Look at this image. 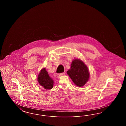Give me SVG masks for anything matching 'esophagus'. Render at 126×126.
I'll return each mask as SVG.
<instances>
[{
	"instance_id": "esophagus-1",
	"label": "esophagus",
	"mask_w": 126,
	"mask_h": 126,
	"mask_svg": "<svg viewBox=\"0 0 126 126\" xmlns=\"http://www.w3.org/2000/svg\"><path fill=\"white\" fill-rule=\"evenodd\" d=\"M63 75H65V73H60V74H57V76L58 78H60L61 76H63Z\"/></svg>"
}]
</instances>
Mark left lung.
Wrapping results in <instances>:
<instances>
[{"instance_id": "8db88e82", "label": "left lung", "mask_w": 126, "mask_h": 126, "mask_svg": "<svg viewBox=\"0 0 126 126\" xmlns=\"http://www.w3.org/2000/svg\"><path fill=\"white\" fill-rule=\"evenodd\" d=\"M67 74L74 83L79 87L83 86L90 77L87 66L79 59L73 60L70 69L67 71Z\"/></svg>"}]
</instances>
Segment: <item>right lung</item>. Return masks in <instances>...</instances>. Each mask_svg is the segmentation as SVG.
Listing matches in <instances>:
<instances>
[{"label":"right lung","instance_id":"right-lung-1","mask_svg":"<svg viewBox=\"0 0 126 126\" xmlns=\"http://www.w3.org/2000/svg\"><path fill=\"white\" fill-rule=\"evenodd\" d=\"M37 80L40 85L46 90L51 89L53 87L54 81L49 77L45 68H42L41 70Z\"/></svg>","mask_w":126,"mask_h":126}]
</instances>
